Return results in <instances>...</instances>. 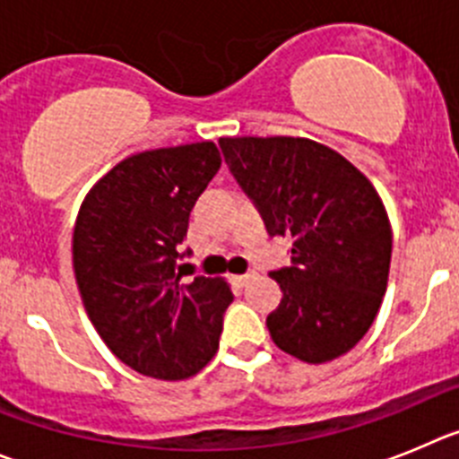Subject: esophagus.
Listing matches in <instances>:
<instances>
[{"instance_id":"obj_1","label":"esophagus","mask_w":459,"mask_h":459,"mask_svg":"<svg viewBox=\"0 0 459 459\" xmlns=\"http://www.w3.org/2000/svg\"><path fill=\"white\" fill-rule=\"evenodd\" d=\"M251 279H255V272H249V274H238L233 276V281L238 283V286H247Z\"/></svg>"}]
</instances>
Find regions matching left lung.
I'll return each instance as SVG.
<instances>
[{
    "label": "left lung",
    "instance_id": "1",
    "mask_svg": "<svg viewBox=\"0 0 459 459\" xmlns=\"http://www.w3.org/2000/svg\"><path fill=\"white\" fill-rule=\"evenodd\" d=\"M230 173L270 235L292 239L283 290L267 316L276 348L327 363L366 336L386 292L391 224L377 189L352 162L304 137H221Z\"/></svg>",
    "mask_w": 459,
    "mask_h": 459
}]
</instances>
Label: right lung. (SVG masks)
Returning <instances> with one entry per match:
<instances>
[{"label":"right lung","instance_id":"1","mask_svg":"<svg viewBox=\"0 0 459 459\" xmlns=\"http://www.w3.org/2000/svg\"><path fill=\"white\" fill-rule=\"evenodd\" d=\"M220 167L212 142L143 151L82 201L73 233L82 301L107 348L146 377H192L220 348L229 283L178 272L189 212Z\"/></svg>","mask_w":459,"mask_h":459}]
</instances>
